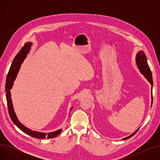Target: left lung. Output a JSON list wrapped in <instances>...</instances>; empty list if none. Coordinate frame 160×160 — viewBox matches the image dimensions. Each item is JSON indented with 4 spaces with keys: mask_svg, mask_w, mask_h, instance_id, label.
<instances>
[{
    "mask_svg": "<svg viewBox=\"0 0 160 160\" xmlns=\"http://www.w3.org/2000/svg\"><path fill=\"white\" fill-rule=\"evenodd\" d=\"M135 60H136L137 65H138V67L139 68V69L140 72H141V73L144 75V77L149 82L151 85H152L153 81H152V73H151V71L149 67V65L148 64L147 58L146 56V54L144 53L143 51H139L138 54H137ZM152 87H151V90H152ZM152 91H151V106H152ZM139 128H138L134 133H133L130 136H128V137H127V138H125L123 139L125 140V139H128L130 138L131 137H132L139 130Z\"/></svg>",
    "mask_w": 160,
    "mask_h": 160,
    "instance_id": "obj_1",
    "label": "left lung"
}]
</instances>
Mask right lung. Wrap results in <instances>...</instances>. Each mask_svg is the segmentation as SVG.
I'll return each mask as SVG.
<instances>
[{"label": "right lung", "instance_id": "1", "mask_svg": "<svg viewBox=\"0 0 160 160\" xmlns=\"http://www.w3.org/2000/svg\"><path fill=\"white\" fill-rule=\"evenodd\" d=\"M32 46L31 42H27L25 43L24 46L22 48V49L20 50V51L18 53V54L14 58L12 63L11 64V66L10 68V70L9 71V73L7 76V80H6V100L8 103V108L9 111V114L10 118L12 122L22 132L27 133L28 135L32 136V138H37V139H45V138H54L57 137L58 135H59L61 133L62 129H59L57 131L50 132V133H43V132H39L36 131H33L28 128H27L25 126H24L21 123L19 122L18 120L16 114L14 112V111L13 109V106L12 104V100L11 98V92L10 89L12 87L14 81L15 80V78L17 76V74L19 72V70L20 68L21 64L24 61L25 58L27 57V54L30 51V48ZM71 108V109H72Z\"/></svg>", "mask_w": 160, "mask_h": 160}]
</instances>
